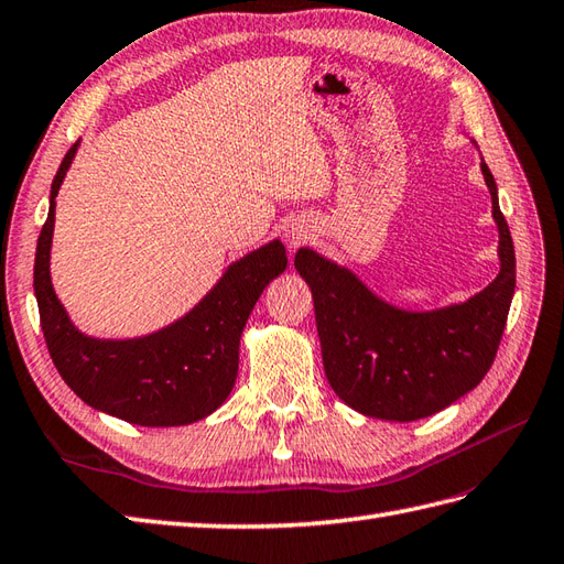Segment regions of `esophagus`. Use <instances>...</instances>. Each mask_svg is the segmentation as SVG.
Listing matches in <instances>:
<instances>
[{
    "label": "esophagus",
    "mask_w": 564,
    "mask_h": 564,
    "mask_svg": "<svg viewBox=\"0 0 564 564\" xmlns=\"http://www.w3.org/2000/svg\"><path fill=\"white\" fill-rule=\"evenodd\" d=\"M311 236H314V227H311L308 219H292L284 229V241L290 248H299L306 243Z\"/></svg>",
    "instance_id": "esophagus-1"
}]
</instances>
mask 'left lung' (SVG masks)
<instances>
[{
	"instance_id": "8db88e82",
	"label": "left lung",
	"mask_w": 564,
	"mask_h": 564,
	"mask_svg": "<svg viewBox=\"0 0 564 564\" xmlns=\"http://www.w3.org/2000/svg\"><path fill=\"white\" fill-rule=\"evenodd\" d=\"M480 171L492 197L499 272L466 302L395 306L347 265L314 248L296 250L294 268L314 296L325 377L361 415L388 422L430 417L470 393L492 367L514 296L517 260L485 161Z\"/></svg>"
}]
</instances>
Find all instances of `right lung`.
Returning <instances> with one entry per match:
<instances>
[{"instance_id": "1", "label": "right lung", "mask_w": 564, "mask_h": 564, "mask_svg": "<svg viewBox=\"0 0 564 564\" xmlns=\"http://www.w3.org/2000/svg\"><path fill=\"white\" fill-rule=\"evenodd\" d=\"M82 142L62 159L50 187V209L35 248L33 290L43 335L59 377L86 405L140 427H181L212 415L239 373V345L260 294L286 268L272 239L229 262L199 302L159 330L137 337H96L79 330L50 274L55 197Z\"/></svg>"}]
</instances>
